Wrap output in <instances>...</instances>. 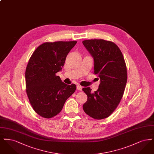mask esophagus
Wrapping results in <instances>:
<instances>
[{"mask_svg": "<svg viewBox=\"0 0 154 154\" xmlns=\"http://www.w3.org/2000/svg\"><path fill=\"white\" fill-rule=\"evenodd\" d=\"M77 89L78 90L81 91H82V87L81 85H77Z\"/></svg>", "mask_w": 154, "mask_h": 154, "instance_id": "esophagus-1", "label": "esophagus"}]
</instances>
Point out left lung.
I'll return each mask as SVG.
<instances>
[{
  "mask_svg": "<svg viewBox=\"0 0 154 154\" xmlns=\"http://www.w3.org/2000/svg\"><path fill=\"white\" fill-rule=\"evenodd\" d=\"M82 43L94 60V74L100 78L98 89L82 88L88 96L84 112L95 119L109 117L123 96L127 81V69L120 49L114 43L103 39L86 40Z\"/></svg>",
  "mask_w": 154,
  "mask_h": 154,
  "instance_id": "obj_1",
  "label": "left lung"
}]
</instances>
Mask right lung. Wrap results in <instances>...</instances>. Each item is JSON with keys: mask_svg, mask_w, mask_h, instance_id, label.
I'll use <instances>...</instances> for the list:
<instances>
[{"mask_svg": "<svg viewBox=\"0 0 154 154\" xmlns=\"http://www.w3.org/2000/svg\"><path fill=\"white\" fill-rule=\"evenodd\" d=\"M76 43V41L44 43L30 58L25 71L26 92L33 109L42 117L57 116L76 89L75 84H66L56 75Z\"/></svg>", "mask_w": 154, "mask_h": 154, "instance_id": "obj_1", "label": "right lung"}]
</instances>
